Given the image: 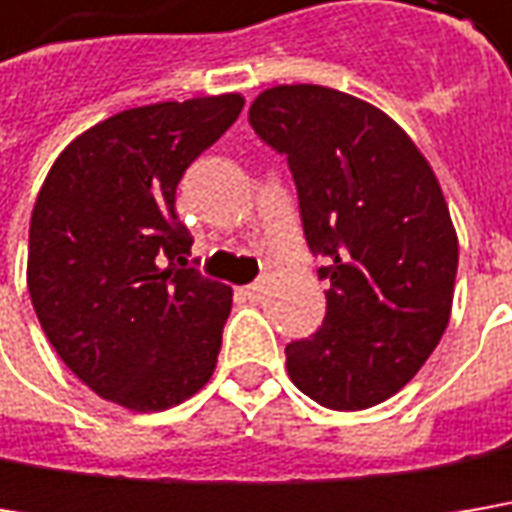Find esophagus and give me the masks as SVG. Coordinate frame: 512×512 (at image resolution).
Segmentation results:
<instances>
[{"label":"esophagus","instance_id":"34e87169","mask_svg":"<svg viewBox=\"0 0 512 512\" xmlns=\"http://www.w3.org/2000/svg\"><path fill=\"white\" fill-rule=\"evenodd\" d=\"M263 292H266V286H263V281H255V284L243 286V295H246L249 301H260V298H263Z\"/></svg>","mask_w":512,"mask_h":512}]
</instances>
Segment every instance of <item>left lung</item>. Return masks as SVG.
I'll return each mask as SVG.
<instances>
[{"instance_id": "8db88e82", "label": "left lung", "mask_w": 512, "mask_h": 512, "mask_svg": "<svg viewBox=\"0 0 512 512\" xmlns=\"http://www.w3.org/2000/svg\"><path fill=\"white\" fill-rule=\"evenodd\" d=\"M249 124L286 156L327 313L286 345L289 379L318 406L371 408L435 350L452 310L458 237L435 173L376 106L327 86H275Z\"/></svg>"}]
</instances>
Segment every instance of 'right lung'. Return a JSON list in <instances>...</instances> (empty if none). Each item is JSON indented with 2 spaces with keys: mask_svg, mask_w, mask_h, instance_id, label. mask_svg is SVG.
<instances>
[{
  "mask_svg": "<svg viewBox=\"0 0 512 512\" xmlns=\"http://www.w3.org/2000/svg\"><path fill=\"white\" fill-rule=\"evenodd\" d=\"M240 95L118 112L51 165L28 231V292L57 356L98 397L162 411L214 374L231 289L191 266L176 188Z\"/></svg>",
  "mask_w": 512,
  "mask_h": 512,
  "instance_id": "1",
  "label": "right lung"
}]
</instances>
